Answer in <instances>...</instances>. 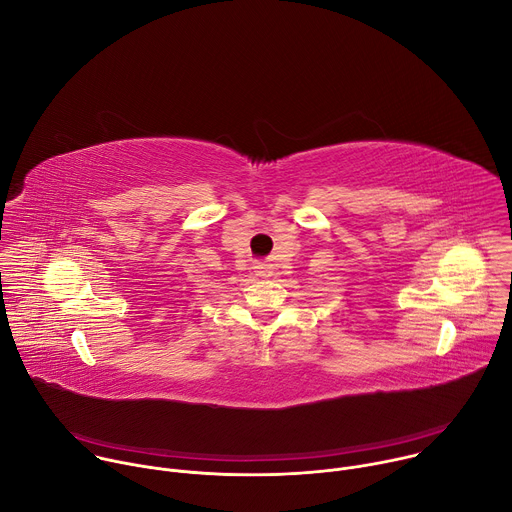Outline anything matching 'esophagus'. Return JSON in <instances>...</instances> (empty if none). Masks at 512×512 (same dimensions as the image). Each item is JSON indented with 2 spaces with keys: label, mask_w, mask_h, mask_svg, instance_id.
<instances>
[{
  "label": "esophagus",
  "mask_w": 512,
  "mask_h": 512,
  "mask_svg": "<svg viewBox=\"0 0 512 512\" xmlns=\"http://www.w3.org/2000/svg\"><path fill=\"white\" fill-rule=\"evenodd\" d=\"M257 269H259V271H257L259 277H271V275H273V269H271V265H267V263H259Z\"/></svg>",
  "instance_id": "esophagus-1"
}]
</instances>
